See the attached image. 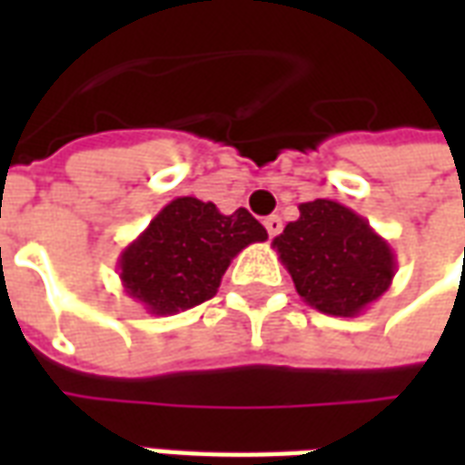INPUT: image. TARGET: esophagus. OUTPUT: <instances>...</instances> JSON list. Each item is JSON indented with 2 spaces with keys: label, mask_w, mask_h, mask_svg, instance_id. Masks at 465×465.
<instances>
[{
  "label": "esophagus",
  "mask_w": 465,
  "mask_h": 465,
  "mask_svg": "<svg viewBox=\"0 0 465 465\" xmlns=\"http://www.w3.org/2000/svg\"><path fill=\"white\" fill-rule=\"evenodd\" d=\"M263 226H266L269 236H279L283 229V222L279 219V216H269V219H263Z\"/></svg>",
  "instance_id": "34e87169"
}]
</instances>
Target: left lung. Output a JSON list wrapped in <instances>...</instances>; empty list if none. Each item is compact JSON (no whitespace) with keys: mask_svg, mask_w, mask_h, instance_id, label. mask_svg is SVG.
<instances>
[{"mask_svg":"<svg viewBox=\"0 0 465 465\" xmlns=\"http://www.w3.org/2000/svg\"><path fill=\"white\" fill-rule=\"evenodd\" d=\"M273 249L303 302L329 316L353 319L389 292L396 256L359 213L331 199L299 203Z\"/></svg>","mask_w":465,"mask_h":465,"instance_id":"obj_1","label":"left lung"}]
</instances>
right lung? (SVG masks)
<instances>
[{"label": "right lung", "mask_w": 465, "mask_h": 465, "mask_svg": "<svg viewBox=\"0 0 465 465\" xmlns=\"http://www.w3.org/2000/svg\"><path fill=\"white\" fill-rule=\"evenodd\" d=\"M269 233L246 209L222 213L216 203L179 196L119 256L126 296L156 316H172L209 302L223 272L249 243Z\"/></svg>", "instance_id": "obj_1"}]
</instances>
